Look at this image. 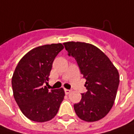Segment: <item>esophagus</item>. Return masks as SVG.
<instances>
[{
	"label": "esophagus",
	"mask_w": 134,
	"mask_h": 134,
	"mask_svg": "<svg viewBox=\"0 0 134 134\" xmlns=\"http://www.w3.org/2000/svg\"><path fill=\"white\" fill-rule=\"evenodd\" d=\"M70 92H71V90H69V89H65V94H69Z\"/></svg>",
	"instance_id": "esophagus-1"
}]
</instances>
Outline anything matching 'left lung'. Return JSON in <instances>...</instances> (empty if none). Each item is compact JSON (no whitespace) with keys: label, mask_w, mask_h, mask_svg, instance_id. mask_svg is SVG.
Segmentation results:
<instances>
[{"label":"left lung","mask_w":134,"mask_h":134,"mask_svg":"<svg viewBox=\"0 0 134 134\" xmlns=\"http://www.w3.org/2000/svg\"><path fill=\"white\" fill-rule=\"evenodd\" d=\"M68 55L79 65L86 79L87 91L81 94V100L74 104L80 119L94 122L104 118L116 98L119 85V73L109 58L98 47L81 42L64 43Z\"/></svg>","instance_id":"8db88e82"}]
</instances>
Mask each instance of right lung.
Instances as JSON below:
<instances>
[{
	"mask_svg": "<svg viewBox=\"0 0 134 134\" xmlns=\"http://www.w3.org/2000/svg\"><path fill=\"white\" fill-rule=\"evenodd\" d=\"M62 43L44 45L31 49L18 62L12 77L14 99L22 113L36 122H46L56 115L64 99L63 88L49 91L53 62L63 49Z\"/></svg>",
	"mask_w": 134,
	"mask_h": 134,
	"instance_id": "right-lung-1",
	"label": "right lung"
}]
</instances>
